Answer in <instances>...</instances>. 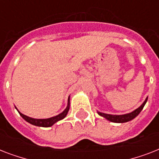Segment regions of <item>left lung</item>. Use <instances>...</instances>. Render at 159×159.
<instances>
[{"mask_svg":"<svg viewBox=\"0 0 159 159\" xmlns=\"http://www.w3.org/2000/svg\"><path fill=\"white\" fill-rule=\"evenodd\" d=\"M147 101H148V97L146 98L145 101L143 102V104L141 105L139 108H137L136 110L130 112V113L125 114V115H111V114L102 113V112H100V111H97V113H98L99 116L106 118L107 120L114 122V123H125V122L132 120L133 119L135 118L136 116L140 113L141 111L143 110V106H145Z\"/></svg>","mask_w":159,"mask_h":159,"instance_id":"1","label":"left lung"}]
</instances>
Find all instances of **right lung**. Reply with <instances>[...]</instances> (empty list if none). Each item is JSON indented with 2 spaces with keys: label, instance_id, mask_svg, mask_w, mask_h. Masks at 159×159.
I'll return each instance as SVG.
<instances>
[{
  "label": "right lung",
  "instance_id": "right-lung-1",
  "mask_svg": "<svg viewBox=\"0 0 159 159\" xmlns=\"http://www.w3.org/2000/svg\"><path fill=\"white\" fill-rule=\"evenodd\" d=\"M16 107V106H15ZM70 108V97H68V100H67V106L66 107L64 111H62V113L58 114L57 116H53V117H50V118L48 119H34L31 118L30 116H27L25 115H24L21 112L19 111V110L16 107V109L18 111L19 114L20 115V116L22 118L26 120L28 123L33 125L35 126H39V127H50V126L53 125L56 122L61 120L62 119H64L66 117V116L67 115V112L69 111Z\"/></svg>",
  "mask_w": 159,
  "mask_h": 159
}]
</instances>
